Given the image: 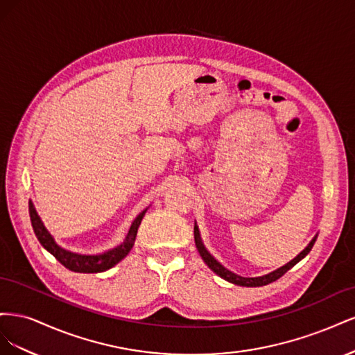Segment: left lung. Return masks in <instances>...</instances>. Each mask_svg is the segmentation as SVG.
<instances>
[{"instance_id": "obj_1", "label": "left lung", "mask_w": 355, "mask_h": 355, "mask_svg": "<svg viewBox=\"0 0 355 355\" xmlns=\"http://www.w3.org/2000/svg\"><path fill=\"white\" fill-rule=\"evenodd\" d=\"M194 239H196V245H197V250H198L200 256L202 257V261L207 263V266L210 268V270H211L213 272H216L219 277L223 278V280H227V282H230V283H232V284L245 286V287H259V286L270 284V283L278 280V278H280L282 275H284V274L290 270V268H293L300 259H304V257L311 252V249H313V245H314V243H315V240H317V237H314L313 241H311V243L308 244V247H305L304 252H300V253L295 257L293 261H290L287 265H284V266H282V268H278L277 271H274V272H271V274L262 275V277L245 278V277H240V275H237V274H234V272L228 271L227 268H223L216 259H214V257H213L206 249H204V245H202V243H201V240H200V232H198L197 225L194 227Z\"/></svg>"}]
</instances>
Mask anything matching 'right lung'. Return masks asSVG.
I'll return each instance as SVG.
<instances>
[{
    "mask_svg": "<svg viewBox=\"0 0 355 355\" xmlns=\"http://www.w3.org/2000/svg\"><path fill=\"white\" fill-rule=\"evenodd\" d=\"M145 211H142L135 219L124 243L116 245L115 249L105 252L102 254H77V253H72V252L62 249V247H59L55 243V240H53L49 231L44 228V225H42L40 216L34 209V204L29 201V218H31L32 228H34V232L37 235L38 241L49 253L55 256L63 266L68 268L69 271H73V272H102V271L110 270V268H112L121 259H124V257L128 254V252L132 250V247L135 244L137 228L142 222Z\"/></svg>",
    "mask_w": 355,
    "mask_h": 355,
    "instance_id": "1",
    "label": "right lung"
}]
</instances>
